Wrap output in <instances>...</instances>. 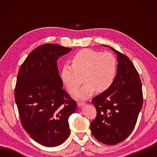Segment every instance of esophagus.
<instances>
[{
	"instance_id": "esophagus-1",
	"label": "esophagus",
	"mask_w": 157,
	"mask_h": 157,
	"mask_svg": "<svg viewBox=\"0 0 157 157\" xmlns=\"http://www.w3.org/2000/svg\"><path fill=\"white\" fill-rule=\"evenodd\" d=\"M85 105V103L84 102H78V107H82V106H84Z\"/></svg>"
}]
</instances>
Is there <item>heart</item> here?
<instances>
[{"label":"heart","instance_id":"obj_1","mask_svg":"<svg viewBox=\"0 0 157 157\" xmlns=\"http://www.w3.org/2000/svg\"><path fill=\"white\" fill-rule=\"evenodd\" d=\"M117 71V61L109 52L85 48L79 50L72 59V65L65 64L61 78L70 94L75 93L82 82L84 84L74 94L76 99L86 100L96 91L103 93L113 84Z\"/></svg>","mask_w":157,"mask_h":157}]
</instances>
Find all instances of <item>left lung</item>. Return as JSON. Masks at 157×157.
Instances as JSON below:
<instances>
[{
    "label": "left lung",
    "mask_w": 157,
    "mask_h": 157,
    "mask_svg": "<svg viewBox=\"0 0 157 157\" xmlns=\"http://www.w3.org/2000/svg\"><path fill=\"white\" fill-rule=\"evenodd\" d=\"M117 55V73L113 84L93 98L97 116L91 123L93 136L106 145L123 141L136 125L143 105L142 84L136 69L126 55Z\"/></svg>",
    "instance_id": "left-lung-1"
}]
</instances>
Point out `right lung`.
Here are the masks:
<instances>
[{"mask_svg":"<svg viewBox=\"0 0 157 157\" xmlns=\"http://www.w3.org/2000/svg\"><path fill=\"white\" fill-rule=\"evenodd\" d=\"M71 48L47 44L34 49L18 71L14 97L23 128L47 147L62 144L70 135L68 118L75 101L63 89L57 61Z\"/></svg>","mask_w":157,"mask_h":157,"instance_id":"1","label":"right lung"}]
</instances>
